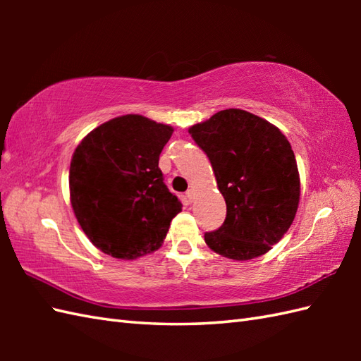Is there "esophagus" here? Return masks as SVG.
<instances>
[{"label": "esophagus", "mask_w": 361, "mask_h": 361, "mask_svg": "<svg viewBox=\"0 0 361 361\" xmlns=\"http://www.w3.org/2000/svg\"><path fill=\"white\" fill-rule=\"evenodd\" d=\"M186 198H188L189 203H192L194 198H195V190L194 189H189L188 192H186Z\"/></svg>", "instance_id": "obj_1"}]
</instances>
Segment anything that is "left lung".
I'll return each mask as SVG.
<instances>
[{
	"mask_svg": "<svg viewBox=\"0 0 361 361\" xmlns=\"http://www.w3.org/2000/svg\"><path fill=\"white\" fill-rule=\"evenodd\" d=\"M189 133L208 155L226 202L224 225L206 233L204 242L234 260L265 255L298 211L301 186L288 140L268 121L239 109L221 110Z\"/></svg>",
	"mask_w": 361,
	"mask_h": 361,
	"instance_id": "1",
	"label": "left lung"
}]
</instances>
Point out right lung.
Instances as JSON below:
<instances>
[{
  "label": "right lung",
  "mask_w": 361,
  "mask_h": 361,
  "mask_svg": "<svg viewBox=\"0 0 361 361\" xmlns=\"http://www.w3.org/2000/svg\"><path fill=\"white\" fill-rule=\"evenodd\" d=\"M173 128L141 114L104 122L74 150L71 206L105 255L136 259L161 247L181 202L164 185L159 153Z\"/></svg>",
  "instance_id": "1"
}]
</instances>
